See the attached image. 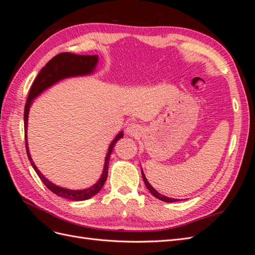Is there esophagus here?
<instances>
[{
    "label": "esophagus",
    "mask_w": 255,
    "mask_h": 255,
    "mask_svg": "<svg viewBox=\"0 0 255 255\" xmlns=\"http://www.w3.org/2000/svg\"><path fill=\"white\" fill-rule=\"evenodd\" d=\"M141 132V127L139 125H137V123L133 122V123H128L127 128H126V133L128 136H137L139 135Z\"/></svg>",
    "instance_id": "obj_1"
}]
</instances>
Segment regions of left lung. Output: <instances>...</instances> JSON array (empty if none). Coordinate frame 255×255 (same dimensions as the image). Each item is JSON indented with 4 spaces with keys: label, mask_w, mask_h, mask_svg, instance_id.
<instances>
[{
    "label": "left lung",
    "mask_w": 255,
    "mask_h": 255,
    "mask_svg": "<svg viewBox=\"0 0 255 255\" xmlns=\"http://www.w3.org/2000/svg\"><path fill=\"white\" fill-rule=\"evenodd\" d=\"M141 174H142V179H143V182H144V184H145L146 188H148V189L150 190V192H151V194H152L154 197L157 198V199H159V200H161V201L168 202V203H171V202H176V201H179V199H174V198H169V197H166V196H164V195L159 194V192H158L157 190L154 189V188L151 186V184L148 182V180H146V177H145V175H144V173H143V171H142V169H141Z\"/></svg>",
    "instance_id": "obj_1"
}]
</instances>
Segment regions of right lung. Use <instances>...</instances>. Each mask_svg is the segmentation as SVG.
<instances>
[{
    "instance_id": "1",
    "label": "right lung",
    "mask_w": 255,
    "mask_h": 255,
    "mask_svg": "<svg viewBox=\"0 0 255 255\" xmlns=\"http://www.w3.org/2000/svg\"><path fill=\"white\" fill-rule=\"evenodd\" d=\"M99 56L98 55H76V54L72 53H60L55 57H53L49 63L45 65L40 72L38 73L37 78L35 79L32 87H30L29 94L26 100V104L24 107V133H25V146H26V153L27 157L32 164L34 170L40 177V180L43 182V184L47 186L52 192L57 195L58 197L65 198L68 200H72V201H84V200L90 199L91 197L96 196L98 192L101 190L103 185L107 179V173H109V164H110V158L111 154L113 152V149L115 144L120 138L123 137V130L119 132L116 137L111 142L109 146V151L105 156L104 161V167L103 171L100 179L96 184L92 185V186L80 189V190H73V189H68L65 187L57 186L51 181H49L47 177H45L39 169H38L34 163V160L30 156L29 149H28V143H27V122H28V113L29 109L32 106L34 99H36L38 96L44 90H47L53 85H55L59 81H63L68 78H75V76H85V75H90L95 72L96 67L98 65Z\"/></svg>"
}]
</instances>
